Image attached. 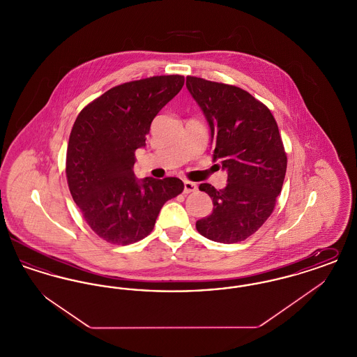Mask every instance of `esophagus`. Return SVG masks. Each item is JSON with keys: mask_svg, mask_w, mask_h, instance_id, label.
I'll use <instances>...</instances> for the list:
<instances>
[{"mask_svg": "<svg viewBox=\"0 0 357 357\" xmlns=\"http://www.w3.org/2000/svg\"><path fill=\"white\" fill-rule=\"evenodd\" d=\"M183 185H185V192H187V194L198 190L197 185H195V183H192V182H190V181H185V182H183Z\"/></svg>", "mask_w": 357, "mask_h": 357, "instance_id": "34e87169", "label": "esophagus"}]
</instances>
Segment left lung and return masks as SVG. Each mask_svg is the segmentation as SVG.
Segmentation results:
<instances>
[{"instance_id": "obj_1", "label": "left lung", "mask_w": 357, "mask_h": 357, "mask_svg": "<svg viewBox=\"0 0 357 357\" xmlns=\"http://www.w3.org/2000/svg\"><path fill=\"white\" fill-rule=\"evenodd\" d=\"M186 86L208 123L213 159L227 172L225 188L199 185L214 207L195 226L211 241L236 243L265 223L281 192L287 153L278 126L266 105L238 86L194 76Z\"/></svg>"}]
</instances>
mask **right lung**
<instances>
[{
  "label": "right lung",
  "instance_id": "obj_1",
  "mask_svg": "<svg viewBox=\"0 0 357 357\" xmlns=\"http://www.w3.org/2000/svg\"><path fill=\"white\" fill-rule=\"evenodd\" d=\"M185 84L179 75L114 86L75 121L67 150L69 191L89 227L107 242L147 237L162 206L183 191L178 178L137 179L135 151L146 147L158 112Z\"/></svg>",
  "mask_w": 357,
  "mask_h": 357
}]
</instances>
